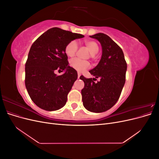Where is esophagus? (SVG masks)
Instances as JSON below:
<instances>
[{
  "label": "esophagus",
  "instance_id": "1",
  "mask_svg": "<svg viewBox=\"0 0 159 159\" xmlns=\"http://www.w3.org/2000/svg\"><path fill=\"white\" fill-rule=\"evenodd\" d=\"M80 76H81V74H80V73H78V79H80Z\"/></svg>",
  "mask_w": 159,
  "mask_h": 159
}]
</instances>
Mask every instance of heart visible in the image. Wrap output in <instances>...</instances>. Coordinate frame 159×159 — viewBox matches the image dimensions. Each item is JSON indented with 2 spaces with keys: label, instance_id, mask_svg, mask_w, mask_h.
I'll return each mask as SVG.
<instances>
[{
  "label": "heart",
  "instance_id": "obj_1",
  "mask_svg": "<svg viewBox=\"0 0 159 159\" xmlns=\"http://www.w3.org/2000/svg\"><path fill=\"white\" fill-rule=\"evenodd\" d=\"M84 43L86 47L88 48L91 57H93V56H95L99 52V45L96 42L93 40H85ZM78 48V42L76 40H72L66 45L65 48V52L68 57H73L75 56ZM70 64L71 68L80 72L83 71L89 67V63L88 61L81 60L78 58H74L71 60Z\"/></svg>",
  "mask_w": 159,
  "mask_h": 159
}]
</instances>
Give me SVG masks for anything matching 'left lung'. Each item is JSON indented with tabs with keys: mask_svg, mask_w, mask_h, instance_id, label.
<instances>
[{
	"mask_svg": "<svg viewBox=\"0 0 159 159\" xmlns=\"http://www.w3.org/2000/svg\"><path fill=\"white\" fill-rule=\"evenodd\" d=\"M90 38L98 40L102 48V55L97 66L89 71L95 78L80 76L84 82L81 89L84 107L91 112L106 111L117 103L125 83L127 63L124 54L116 43L103 33ZM100 78L95 83L93 80Z\"/></svg>",
	"mask_w": 159,
	"mask_h": 159,
	"instance_id": "obj_1",
	"label": "left lung"
}]
</instances>
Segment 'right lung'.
Wrapping results in <instances>:
<instances>
[{
	"mask_svg": "<svg viewBox=\"0 0 159 159\" xmlns=\"http://www.w3.org/2000/svg\"><path fill=\"white\" fill-rule=\"evenodd\" d=\"M84 37L55 27L33 43L25 65V85L38 107L51 111L66 105L78 73L68 65L65 48L70 42ZM56 69L65 70V74L57 76Z\"/></svg>",
	"mask_w": 159,
	"mask_h": 159,
	"instance_id": "add662e5",
	"label": "right lung"
}]
</instances>
